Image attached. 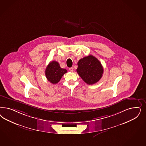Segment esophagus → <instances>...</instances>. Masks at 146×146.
<instances>
[{
    "instance_id": "esophagus-1",
    "label": "esophagus",
    "mask_w": 146,
    "mask_h": 146,
    "mask_svg": "<svg viewBox=\"0 0 146 146\" xmlns=\"http://www.w3.org/2000/svg\"><path fill=\"white\" fill-rule=\"evenodd\" d=\"M69 71H71V72H72V71H74V68H73V67H71L70 68H69Z\"/></svg>"
}]
</instances>
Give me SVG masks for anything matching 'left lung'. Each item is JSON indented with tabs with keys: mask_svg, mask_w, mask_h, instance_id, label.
<instances>
[{
	"mask_svg": "<svg viewBox=\"0 0 146 146\" xmlns=\"http://www.w3.org/2000/svg\"><path fill=\"white\" fill-rule=\"evenodd\" d=\"M77 65V73L88 84L96 83L103 76V66L96 57L91 55L80 59Z\"/></svg>",
	"mask_w": 146,
	"mask_h": 146,
	"instance_id": "1",
	"label": "left lung"
}]
</instances>
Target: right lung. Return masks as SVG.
Returning <instances> with one entry per match:
<instances>
[{
	"label": "right lung",
	"instance_id": "obj_1",
	"mask_svg": "<svg viewBox=\"0 0 146 146\" xmlns=\"http://www.w3.org/2000/svg\"><path fill=\"white\" fill-rule=\"evenodd\" d=\"M67 72L66 69L61 68L56 61H52L47 66L45 75L48 80L55 84L61 80L62 77Z\"/></svg>",
	"mask_w": 146,
	"mask_h": 146
}]
</instances>
